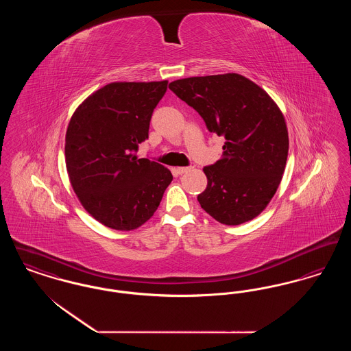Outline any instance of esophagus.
Masks as SVG:
<instances>
[{
  "mask_svg": "<svg viewBox=\"0 0 351 351\" xmlns=\"http://www.w3.org/2000/svg\"><path fill=\"white\" fill-rule=\"evenodd\" d=\"M192 168H195V165H192V166H189V167H178L175 168V171H176V173H179V175H183L185 172H188V171H191Z\"/></svg>",
  "mask_w": 351,
  "mask_h": 351,
  "instance_id": "esophagus-1",
  "label": "esophagus"
}]
</instances>
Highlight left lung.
Segmentation results:
<instances>
[{
  "label": "left lung",
  "mask_w": 351,
  "mask_h": 351,
  "mask_svg": "<svg viewBox=\"0 0 351 351\" xmlns=\"http://www.w3.org/2000/svg\"><path fill=\"white\" fill-rule=\"evenodd\" d=\"M169 89L192 106L206 129L225 136L223 152L204 167L201 208L223 225L261 215L283 178L288 130L283 113L259 85L238 73L175 80Z\"/></svg>",
  "instance_id": "left-lung-1"
}]
</instances>
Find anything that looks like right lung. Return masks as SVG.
Segmentation results:
<instances>
[{"label":"right lung","instance_id":"right-lung-1","mask_svg":"<svg viewBox=\"0 0 351 351\" xmlns=\"http://www.w3.org/2000/svg\"><path fill=\"white\" fill-rule=\"evenodd\" d=\"M167 80L118 82L79 105L66 133V166L84 209L102 225L129 232L149 221L172 182L168 168L138 159Z\"/></svg>","mask_w":351,"mask_h":351}]
</instances>
